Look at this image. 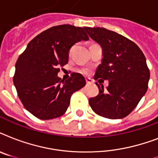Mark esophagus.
Wrapping results in <instances>:
<instances>
[{"instance_id":"34e87169","label":"esophagus","mask_w":158,"mask_h":158,"mask_svg":"<svg viewBox=\"0 0 158 158\" xmlns=\"http://www.w3.org/2000/svg\"><path fill=\"white\" fill-rule=\"evenodd\" d=\"M86 83H87V84H92V79H89V78H87V79H86Z\"/></svg>"}]
</instances>
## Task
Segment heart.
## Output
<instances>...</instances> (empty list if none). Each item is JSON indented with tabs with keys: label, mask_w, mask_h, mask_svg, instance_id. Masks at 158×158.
<instances>
[{
	"label": "heart",
	"mask_w": 158,
	"mask_h": 158,
	"mask_svg": "<svg viewBox=\"0 0 158 158\" xmlns=\"http://www.w3.org/2000/svg\"><path fill=\"white\" fill-rule=\"evenodd\" d=\"M79 71L81 72L82 74H89V73H90V69H89V68H83V69H80Z\"/></svg>",
	"instance_id": "1"
}]
</instances>
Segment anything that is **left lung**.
<instances>
[{
    "instance_id": "left-lung-1",
    "label": "left lung",
    "mask_w": 158,
    "mask_h": 158,
    "mask_svg": "<svg viewBox=\"0 0 158 158\" xmlns=\"http://www.w3.org/2000/svg\"><path fill=\"white\" fill-rule=\"evenodd\" d=\"M85 30L102 49L103 58L94 79L109 81L106 89L96 83L99 94L89 99V105L102 117H125L148 90L150 72L144 55L134 42L115 32L104 28H86Z\"/></svg>"
}]
</instances>
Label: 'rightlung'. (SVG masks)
<instances>
[{
	"label": "right lung",
	"instance_id": "obj_1",
	"mask_svg": "<svg viewBox=\"0 0 158 158\" xmlns=\"http://www.w3.org/2000/svg\"><path fill=\"white\" fill-rule=\"evenodd\" d=\"M87 27L70 24L54 26L28 43L15 64L13 82L27 110L41 120L62 115L74 92L86 84L79 73L64 81L57 76L59 67L69 60V51L80 41H88Z\"/></svg>",
	"mask_w": 158,
	"mask_h": 158
}]
</instances>
